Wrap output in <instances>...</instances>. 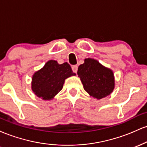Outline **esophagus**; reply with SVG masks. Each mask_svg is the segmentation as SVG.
Masks as SVG:
<instances>
[{
	"mask_svg": "<svg viewBox=\"0 0 147 147\" xmlns=\"http://www.w3.org/2000/svg\"><path fill=\"white\" fill-rule=\"evenodd\" d=\"M72 71H73L74 72H77V70H78V66H77V65H72Z\"/></svg>",
	"mask_w": 147,
	"mask_h": 147,
	"instance_id": "34e87169",
	"label": "esophagus"
}]
</instances>
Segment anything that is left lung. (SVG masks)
Returning a JSON list of instances; mask_svg holds the SVG:
<instances>
[{
	"label": "left lung",
	"instance_id": "left-lung-1",
	"mask_svg": "<svg viewBox=\"0 0 147 147\" xmlns=\"http://www.w3.org/2000/svg\"><path fill=\"white\" fill-rule=\"evenodd\" d=\"M77 75L84 88L93 98L101 99L109 95L115 88L114 73L97 60L87 58L78 68Z\"/></svg>",
	"mask_w": 147,
	"mask_h": 147
}]
</instances>
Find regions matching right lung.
<instances>
[{"label":"right lung","instance_id":"obj_1","mask_svg":"<svg viewBox=\"0 0 147 147\" xmlns=\"http://www.w3.org/2000/svg\"><path fill=\"white\" fill-rule=\"evenodd\" d=\"M75 75L67 62L59 64L57 61L50 60L34 73L32 90L36 97L43 100H52L62 90L65 79Z\"/></svg>","mask_w":147,"mask_h":147}]
</instances>
